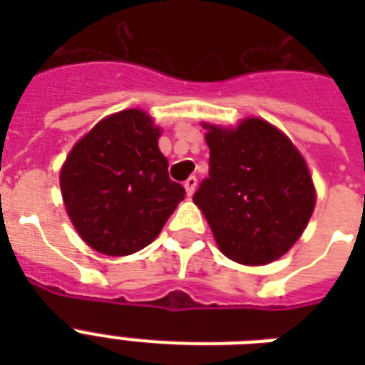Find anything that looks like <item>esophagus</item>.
Instances as JSON below:
<instances>
[{
  "instance_id": "34e87169",
  "label": "esophagus",
  "mask_w": 365,
  "mask_h": 365,
  "mask_svg": "<svg viewBox=\"0 0 365 365\" xmlns=\"http://www.w3.org/2000/svg\"><path fill=\"white\" fill-rule=\"evenodd\" d=\"M183 187H185V191H187V197H193L195 189H197V178L191 176L185 180V183H183Z\"/></svg>"
}]
</instances>
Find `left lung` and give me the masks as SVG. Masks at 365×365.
<instances>
[{"instance_id": "1", "label": "left lung", "mask_w": 365, "mask_h": 365, "mask_svg": "<svg viewBox=\"0 0 365 365\" xmlns=\"http://www.w3.org/2000/svg\"><path fill=\"white\" fill-rule=\"evenodd\" d=\"M210 172L193 202L222 254L267 265L294 246L317 206L305 157L280 128L259 117L237 125L202 123Z\"/></svg>"}]
</instances>
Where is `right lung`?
I'll return each instance as SVG.
<instances>
[{
    "mask_svg": "<svg viewBox=\"0 0 365 365\" xmlns=\"http://www.w3.org/2000/svg\"><path fill=\"white\" fill-rule=\"evenodd\" d=\"M163 128L143 110L104 117L66 157L60 191L77 235L104 255L136 254L153 242L185 197L168 178Z\"/></svg>",
    "mask_w": 365,
    "mask_h": 365,
    "instance_id": "add662e5",
    "label": "right lung"
}]
</instances>
